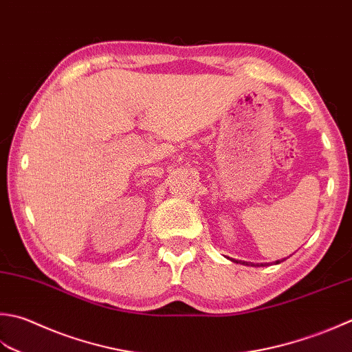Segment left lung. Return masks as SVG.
I'll return each instance as SVG.
<instances>
[{
	"mask_svg": "<svg viewBox=\"0 0 352 352\" xmlns=\"http://www.w3.org/2000/svg\"><path fill=\"white\" fill-rule=\"evenodd\" d=\"M236 263H241V264H244V265H250V263H243V261H236ZM276 264H279V261H276ZM261 265H264V264H261Z\"/></svg>",
	"mask_w": 352,
	"mask_h": 352,
	"instance_id": "8db88e82",
	"label": "left lung"
}]
</instances>
